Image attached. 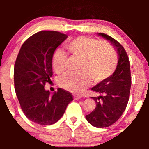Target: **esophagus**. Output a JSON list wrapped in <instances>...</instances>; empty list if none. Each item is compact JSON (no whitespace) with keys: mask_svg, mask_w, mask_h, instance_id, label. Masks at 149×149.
<instances>
[{"mask_svg":"<svg viewBox=\"0 0 149 149\" xmlns=\"http://www.w3.org/2000/svg\"><path fill=\"white\" fill-rule=\"evenodd\" d=\"M73 98H74V100H79V99L81 98V96H79V95H75L74 97H73Z\"/></svg>","mask_w":149,"mask_h":149,"instance_id":"34e87169","label":"esophagus"}]
</instances>
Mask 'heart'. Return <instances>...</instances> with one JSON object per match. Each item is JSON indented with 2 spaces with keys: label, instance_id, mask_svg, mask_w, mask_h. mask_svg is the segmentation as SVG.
Instances as JSON below:
<instances>
[{
  "label": "heart",
  "instance_id": "1",
  "mask_svg": "<svg viewBox=\"0 0 149 149\" xmlns=\"http://www.w3.org/2000/svg\"><path fill=\"white\" fill-rule=\"evenodd\" d=\"M68 52L79 58L76 73H67L59 79L61 87L73 93L79 94L89 85L91 78L100 83L115 72L118 63L116 52L105 42L86 36H79L65 44ZM66 55L61 49H56L52 57V65L57 73L65 70Z\"/></svg>",
  "mask_w": 149,
  "mask_h": 149
}]
</instances>
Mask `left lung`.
<instances>
[{"label": "left lung", "mask_w": 149, "mask_h": 149, "mask_svg": "<svg viewBox=\"0 0 149 149\" xmlns=\"http://www.w3.org/2000/svg\"><path fill=\"white\" fill-rule=\"evenodd\" d=\"M98 34L112 43L119 58L113 74L91 88L100 96L91 97L96 107L86 118L91 125L102 128L112 125L124 112L129 100L131 79L129 58L124 47L110 36L103 33Z\"/></svg>", "instance_id": "1"}]
</instances>
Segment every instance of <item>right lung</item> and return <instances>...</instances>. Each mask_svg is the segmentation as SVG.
I'll return each instance as SVG.
<instances>
[{
  "mask_svg": "<svg viewBox=\"0 0 149 149\" xmlns=\"http://www.w3.org/2000/svg\"><path fill=\"white\" fill-rule=\"evenodd\" d=\"M67 37L58 31H39L24 42L16 58V96L26 118L37 124L49 125L58 122L73 101L71 93L63 88H58L52 96L45 89L52 76V55Z\"/></svg>",
  "mask_w": 149,
  "mask_h": 149,
  "instance_id": "add662e5",
  "label": "right lung"
}]
</instances>
